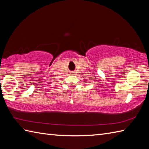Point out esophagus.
Listing matches in <instances>:
<instances>
[{
    "instance_id": "34e87169",
    "label": "esophagus",
    "mask_w": 149,
    "mask_h": 149,
    "mask_svg": "<svg viewBox=\"0 0 149 149\" xmlns=\"http://www.w3.org/2000/svg\"><path fill=\"white\" fill-rule=\"evenodd\" d=\"M71 74H74V72H72Z\"/></svg>"
}]
</instances>
